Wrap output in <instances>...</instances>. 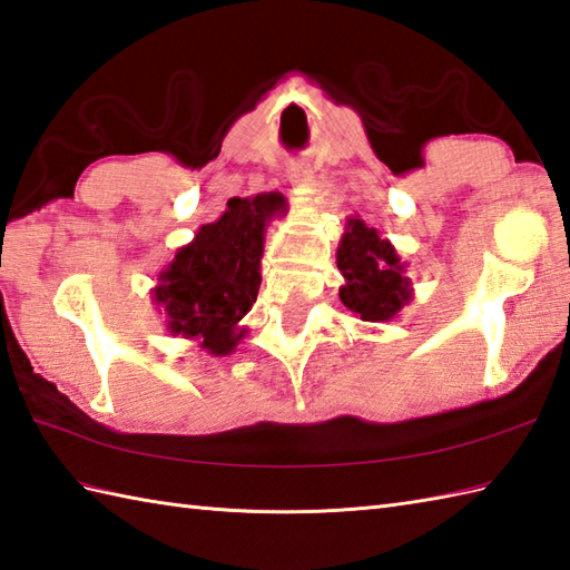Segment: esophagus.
<instances>
[{"label":"esophagus","instance_id":"1","mask_svg":"<svg viewBox=\"0 0 570 570\" xmlns=\"http://www.w3.org/2000/svg\"><path fill=\"white\" fill-rule=\"evenodd\" d=\"M287 180L293 187H309L314 183V175H312V168L307 166V163H293V166L287 168Z\"/></svg>","mask_w":570,"mask_h":570}]
</instances>
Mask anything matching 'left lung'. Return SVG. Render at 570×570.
I'll list each match as a JSON object with an SVG mask.
<instances>
[{
  "instance_id": "left-lung-1",
  "label": "left lung",
  "mask_w": 570,
  "mask_h": 570,
  "mask_svg": "<svg viewBox=\"0 0 570 570\" xmlns=\"http://www.w3.org/2000/svg\"><path fill=\"white\" fill-rule=\"evenodd\" d=\"M336 265L344 275L338 297L344 307L363 322L395 320L414 297L407 263H402L395 246L363 219L348 217L346 232L336 248Z\"/></svg>"
}]
</instances>
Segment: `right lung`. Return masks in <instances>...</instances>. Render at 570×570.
<instances>
[{
  "instance_id": "right-lung-1",
  "label": "right lung",
  "mask_w": 570,
  "mask_h": 570,
  "mask_svg": "<svg viewBox=\"0 0 570 570\" xmlns=\"http://www.w3.org/2000/svg\"><path fill=\"white\" fill-rule=\"evenodd\" d=\"M285 207L281 193L234 197L217 222L202 224L178 248L150 289L173 336L197 341L212 356L236 351L248 332L242 320L261 287L265 229Z\"/></svg>"
}]
</instances>
